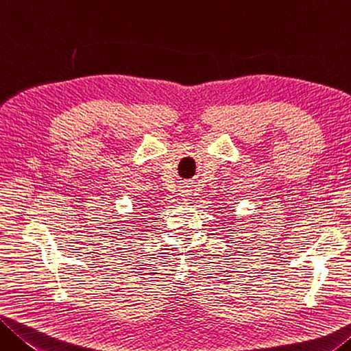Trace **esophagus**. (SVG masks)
<instances>
[{
    "mask_svg": "<svg viewBox=\"0 0 351 351\" xmlns=\"http://www.w3.org/2000/svg\"><path fill=\"white\" fill-rule=\"evenodd\" d=\"M180 194H182V197H183V200H188V197L191 196V189H188V188H183L182 191H180Z\"/></svg>",
    "mask_w": 351,
    "mask_h": 351,
    "instance_id": "34e87169",
    "label": "esophagus"
}]
</instances>
